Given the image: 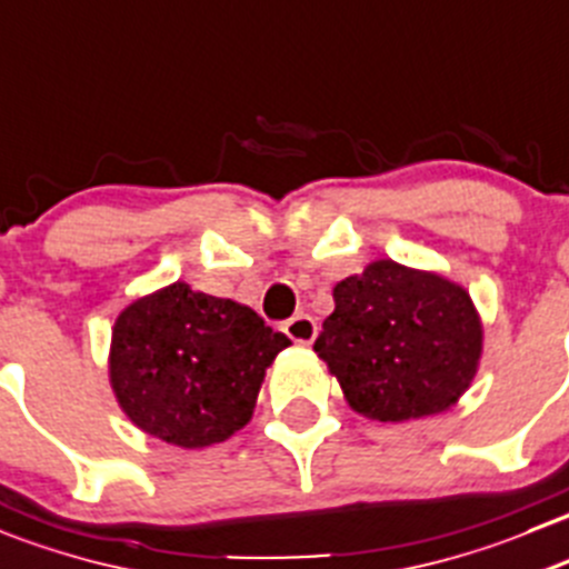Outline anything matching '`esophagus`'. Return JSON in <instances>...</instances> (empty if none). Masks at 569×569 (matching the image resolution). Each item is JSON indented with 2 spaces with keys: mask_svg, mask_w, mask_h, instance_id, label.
I'll return each instance as SVG.
<instances>
[{
  "mask_svg": "<svg viewBox=\"0 0 569 569\" xmlns=\"http://www.w3.org/2000/svg\"><path fill=\"white\" fill-rule=\"evenodd\" d=\"M283 333L289 336L295 345H311V341L317 339V322H313V317H308V313H297V317H291L289 322L283 325Z\"/></svg>",
  "mask_w": 569,
  "mask_h": 569,
  "instance_id": "34e87169",
  "label": "esophagus"
}]
</instances>
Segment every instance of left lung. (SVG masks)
I'll use <instances>...</instances> for the list:
<instances>
[{"label": "left lung", "instance_id": "left-lung-1", "mask_svg": "<svg viewBox=\"0 0 569 569\" xmlns=\"http://www.w3.org/2000/svg\"><path fill=\"white\" fill-rule=\"evenodd\" d=\"M333 302L313 350L352 411L408 422L448 411L470 389L483 322L465 286L378 258L336 283Z\"/></svg>", "mask_w": 569, "mask_h": 569}]
</instances>
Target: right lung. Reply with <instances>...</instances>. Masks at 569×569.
<instances>
[{
    "mask_svg": "<svg viewBox=\"0 0 569 569\" xmlns=\"http://www.w3.org/2000/svg\"><path fill=\"white\" fill-rule=\"evenodd\" d=\"M289 345L252 308L178 280L116 317L110 389L138 431L208 448L250 422L263 375Z\"/></svg>",
    "mask_w": 569,
    "mask_h": 569,
    "instance_id": "right-lung-1",
    "label": "right lung"
}]
</instances>
